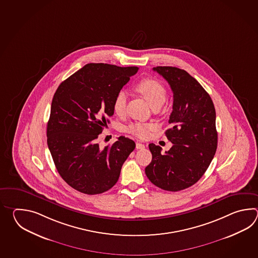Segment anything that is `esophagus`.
<instances>
[{"label": "esophagus", "instance_id": "1", "mask_svg": "<svg viewBox=\"0 0 258 258\" xmlns=\"http://www.w3.org/2000/svg\"><path fill=\"white\" fill-rule=\"evenodd\" d=\"M136 148H137V149H144V148H145V145L142 144V143L137 142V144H136Z\"/></svg>", "mask_w": 258, "mask_h": 258}]
</instances>
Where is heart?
Instances as JSON below:
<instances>
[{
  "label": "heart",
  "mask_w": 258,
  "mask_h": 258,
  "mask_svg": "<svg viewBox=\"0 0 258 258\" xmlns=\"http://www.w3.org/2000/svg\"><path fill=\"white\" fill-rule=\"evenodd\" d=\"M137 92L142 95L149 105L161 107L167 98V91L162 83L155 78H146L138 83L136 87ZM127 94L121 91L117 94L113 100L112 109L117 115H123L126 110ZM156 125L151 122H134L127 126L126 130L139 138H146Z\"/></svg>",
  "instance_id": "1"
}]
</instances>
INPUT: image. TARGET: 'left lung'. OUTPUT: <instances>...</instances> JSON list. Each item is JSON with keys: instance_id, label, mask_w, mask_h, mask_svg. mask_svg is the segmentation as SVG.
Returning <instances> with one entry per match:
<instances>
[{"instance_id": "obj_1", "label": "left lung", "mask_w": 258, "mask_h": 258, "mask_svg": "<svg viewBox=\"0 0 258 258\" xmlns=\"http://www.w3.org/2000/svg\"><path fill=\"white\" fill-rule=\"evenodd\" d=\"M154 71L169 83L173 105L165 135L173 146L149 144L152 160L145 172L149 181L166 191L177 192L192 186L204 175L218 146L216 110L203 87L186 71L172 66H157Z\"/></svg>"}]
</instances>
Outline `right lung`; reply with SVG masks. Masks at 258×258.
Instances as JSON below:
<instances>
[{
  "label": "right lung",
  "mask_w": 258,
  "mask_h": 258,
  "mask_svg": "<svg viewBox=\"0 0 258 258\" xmlns=\"http://www.w3.org/2000/svg\"><path fill=\"white\" fill-rule=\"evenodd\" d=\"M138 67L88 63L55 92L47 143L60 177L79 192L102 194L115 184L136 143L120 137L100 149L99 134L113 115V100Z\"/></svg>",
  "instance_id": "add662e5"
}]
</instances>
